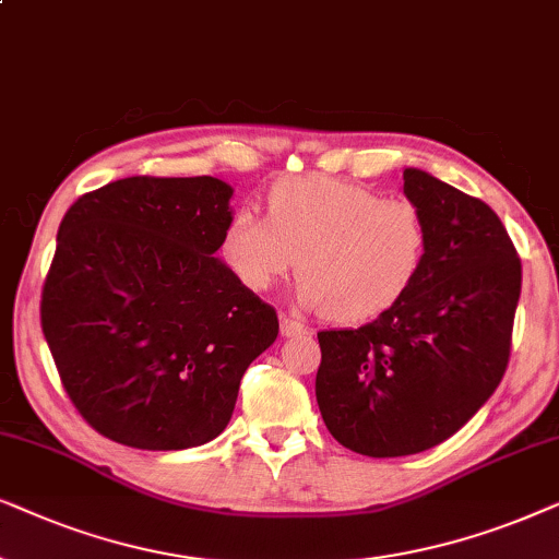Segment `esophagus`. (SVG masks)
I'll use <instances>...</instances> for the list:
<instances>
[{
    "label": "esophagus",
    "mask_w": 559,
    "mask_h": 559,
    "mask_svg": "<svg viewBox=\"0 0 559 559\" xmlns=\"http://www.w3.org/2000/svg\"><path fill=\"white\" fill-rule=\"evenodd\" d=\"M281 334H284V337H301V334H307V326H304L299 319L281 314Z\"/></svg>",
    "instance_id": "obj_1"
}]
</instances>
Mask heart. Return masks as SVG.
<instances>
[{
  "instance_id": "b5f03b06",
  "label": "heart",
  "mask_w": 559,
  "mask_h": 559,
  "mask_svg": "<svg viewBox=\"0 0 559 559\" xmlns=\"http://www.w3.org/2000/svg\"><path fill=\"white\" fill-rule=\"evenodd\" d=\"M427 237L412 199L304 176L273 186L267 219L252 206H237L222 252L252 292H265L299 263V299L334 322L355 324L389 311L412 288Z\"/></svg>"
}]
</instances>
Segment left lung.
Listing matches in <instances>:
<instances>
[{"label":"left lung","instance_id":"obj_1","mask_svg":"<svg viewBox=\"0 0 559 559\" xmlns=\"http://www.w3.org/2000/svg\"><path fill=\"white\" fill-rule=\"evenodd\" d=\"M404 193L429 235L412 288L370 324L317 334L319 412L342 448L368 457L435 448L486 404L522 294V260L486 202L416 168Z\"/></svg>","mask_w":559,"mask_h":559}]
</instances>
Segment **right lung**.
Wrapping results in <instances>:
<instances>
[{
    "instance_id": "1",
    "label": "right lung",
    "mask_w": 559,
    "mask_h": 559,
    "mask_svg": "<svg viewBox=\"0 0 559 559\" xmlns=\"http://www.w3.org/2000/svg\"><path fill=\"white\" fill-rule=\"evenodd\" d=\"M233 189L130 176L79 197L58 227L40 324L88 427L138 450L214 440L278 314L214 258Z\"/></svg>"
}]
</instances>
